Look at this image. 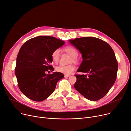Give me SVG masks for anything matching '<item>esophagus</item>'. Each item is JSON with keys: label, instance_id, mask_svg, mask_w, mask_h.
<instances>
[{"label": "esophagus", "instance_id": "esophagus-1", "mask_svg": "<svg viewBox=\"0 0 131 131\" xmlns=\"http://www.w3.org/2000/svg\"><path fill=\"white\" fill-rule=\"evenodd\" d=\"M64 77H70V75H66V74H65L64 75Z\"/></svg>", "mask_w": 131, "mask_h": 131}]
</instances>
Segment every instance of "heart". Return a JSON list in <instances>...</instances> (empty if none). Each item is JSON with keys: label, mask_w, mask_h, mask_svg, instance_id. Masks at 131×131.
Instances as JSON below:
<instances>
[{"label": "heart", "mask_w": 131, "mask_h": 131, "mask_svg": "<svg viewBox=\"0 0 131 131\" xmlns=\"http://www.w3.org/2000/svg\"><path fill=\"white\" fill-rule=\"evenodd\" d=\"M65 51L71 56V62H77L78 58L77 56L78 55V50L73 47L69 46L66 47L64 49ZM51 58L52 61L54 63H58L59 60L60 58V50L59 49H56L52 52L51 54ZM75 66L73 65H60L56 67V71L57 72L64 73L66 75L71 74L72 72L75 70Z\"/></svg>", "instance_id": "obj_1"}]
</instances>
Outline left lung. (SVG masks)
Returning <instances> with one entry per match:
<instances>
[{
    "label": "left lung",
    "instance_id": "1",
    "mask_svg": "<svg viewBox=\"0 0 131 131\" xmlns=\"http://www.w3.org/2000/svg\"><path fill=\"white\" fill-rule=\"evenodd\" d=\"M82 54L78 72L87 74L75 75V89L92 101L103 97L115 83L118 62L110 45L102 39L85 37L69 41Z\"/></svg>",
    "mask_w": 131,
    "mask_h": 131
}]
</instances>
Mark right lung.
I'll use <instances>...</instances> for the list:
<instances>
[{
  "label": "right lung",
  "mask_w": 131,
  "mask_h": 131,
  "mask_svg": "<svg viewBox=\"0 0 131 131\" xmlns=\"http://www.w3.org/2000/svg\"><path fill=\"white\" fill-rule=\"evenodd\" d=\"M65 42L52 36H41L25 42L16 58L15 74L21 92L29 99L41 102L51 95L57 83L64 75L53 71L50 64L52 62L53 51L62 47ZM52 72V71H51Z\"/></svg>",
  "instance_id": "obj_1"
}]
</instances>
